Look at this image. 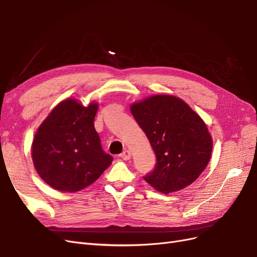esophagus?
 <instances>
[{"instance_id":"obj_1","label":"esophagus","mask_w":257,"mask_h":257,"mask_svg":"<svg viewBox=\"0 0 257 257\" xmlns=\"http://www.w3.org/2000/svg\"><path fill=\"white\" fill-rule=\"evenodd\" d=\"M122 159H124V161H127V159L131 158V152L128 151V150H124L120 155H119Z\"/></svg>"}]
</instances>
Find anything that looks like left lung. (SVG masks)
Listing matches in <instances>:
<instances>
[{
  "mask_svg": "<svg viewBox=\"0 0 257 257\" xmlns=\"http://www.w3.org/2000/svg\"><path fill=\"white\" fill-rule=\"evenodd\" d=\"M131 111L156 155L144 180L169 193L187 187L206 168L213 140L198 113L173 95H153L133 104Z\"/></svg>",
  "mask_w": 257,
  "mask_h": 257,
  "instance_id": "1",
  "label": "left lung"
}]
</instances>
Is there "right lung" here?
<instances>
[{
	"label": "right lung",
	"instance_id": "right-lung-1",
	"mask_svg": "<svg viewBox=\"0 0 257 257\" xmlns=\"http://www.w3.org/2000/svg\"><path fill=\"white\" fill-rule=\"evenodd\" d=\"M98 104L60 102L39 126L32 157L40 178L60 191L75 192L98 180L112 162L94 128Z\"/></svg>",
	"mask_w": 257,
	"mask_h": 257
}]
</instances>
